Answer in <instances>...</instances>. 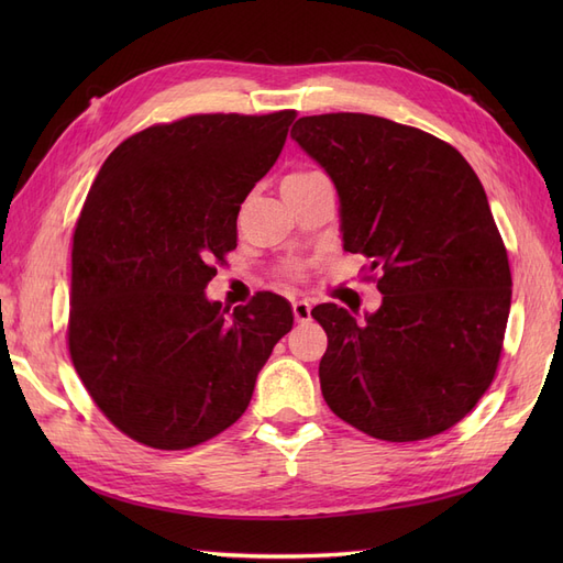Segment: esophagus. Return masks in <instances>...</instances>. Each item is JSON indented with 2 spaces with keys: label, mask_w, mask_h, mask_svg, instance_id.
I'll use <instances>...</instances> for the list:
<instances>
[{
  "label": "esophagus",
  "mask_w": 563,
  "mask_h": 563,
  "mask_svg": "<svg viewBox=\"0 0 563 563\" xmlns=\"http://www.w3.org/2000/svg\"><path fill=\"white\" fill-rule=\"evenodd\" d=\"M294 317L298 323H308L312 319V305L308 300H296L294 302Z\"/></svg>",
  "instance_id": "1"
}]
</instances>
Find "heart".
<instances>
[{"label": "heart", "mask_w": 563, "mask_h": 563, "mask_svg": "<svg viewBox=\"0 0 563 563\" xmlns=\"http://www.w3.org/2000/svg\"><path fill=\"white\" fill-rule=\"evenodd\" d=\"M327 176H323L321 172H312V168H305V172H294L288 174L282 183V187H288V185H308V183H317V180H323ZM288 277H300V267H288L286 269Z\"/></svg>", "instance_id": "1"}]
</instances>
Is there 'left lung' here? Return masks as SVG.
<instances>
[{
	"instance_id": "obj_1",
	"label": "left lung",
	"mask_w": 563,
	"mask_h": 563,
	"mask_svg": "<svg viewBox=\"0 0 563 563\" xmlns=\"http://www.w3.org/2000/svg\"><path fill=\"white\" fill-rule=\"evenodd\" d=\"M291 139L335 185L345 251L380 275L373 314L312 310L323 399L385 441L453 428L496 376L512 300L482 180L449 143L373 114L300 117Z\"/></svg>"
}]
</instances>
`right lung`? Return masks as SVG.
<instances>
[{"label":"right lung","mask_w":563,"mask_h":563,"mask_svg":"<svg viewBox=\"0 0 563 563\" xmlns=\"http://www.w3.org/2000/svg\"><path fill=\"white\" fill-rule=\"evenodd\" d=\"M294 110L192 114L131 135L100 166L73 240L70 356L114 428L183 451L242 418L286 298L230 312L203 288L236 249V216L286 143Z\"/></svg>","instance_id":"obj_1"}]
</instances>
